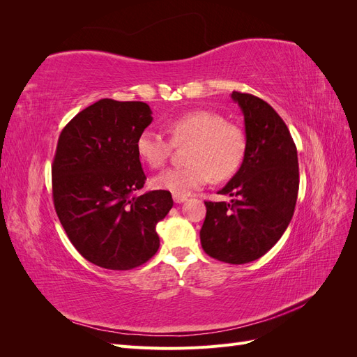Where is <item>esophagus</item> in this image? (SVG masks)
Returning <instances> with one entry per match:
<instances>
[{"label":"esophagus","instance_id":"esophagus-1","mask_svg":"<svg viewBox=\"0 0 357 357\" xmlns=\"http://www.w3.org/2000/svg\"><path fill=\"white\" fill-rule=\"evenodd\" d=\"M172 199H174L176 204H183L185 201H188L186 195H172Z\"/></svg>","mask_w":357,"mask_h":357}]
</instances>
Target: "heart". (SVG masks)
Instances as JSON below:
<instances>
[{
	"mask_svg": "<svg viewBox=\"0 0 357 357\" xmlns=\"http://www.w3.org/2000/svg\"><path fill=\"white\" fill-rule=\"evenodd\" d=\"M172 142L152 129L137 138V153L150 168H160L171 156L172 146L189 144L186 160L190 165L171 168L153 178V186L174 195H189L210 183L232 177L240 168L245 153V138L241 129L225 122L208 110H193L165 123Z\"/></svg>",
	"mask_w": 357,
	"mask_h": 357,
	"instance_id": "1",
	"label": "heart"
}]
</instances>
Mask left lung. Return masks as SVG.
Here are the masks:
<instances>
[{
	"instance_id": "obj_1",
	"label": "left lung",
	"mask_w": 357,
	"mask_h": 357,
	"mask_svg": "<svg viewBox=\"0 0 357 357\" xmlns=\"http://www.w3.org/2000/svg\"><path fill=\"white\" fill-rule=\"evenodd\" d=\"M245 126L240 169L220 195L231 202H205L201 245L218 261L241 265L264 256L284 234L295 211L299 169L296 146L283 119L250 93L232 92Z\"/></svg>"
}]
</instances>
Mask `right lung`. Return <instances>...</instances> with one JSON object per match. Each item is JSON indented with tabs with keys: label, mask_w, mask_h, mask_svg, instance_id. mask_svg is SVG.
Wrapping results in <instances>:
<instances>
[{
	"label": "right lung",
	"mask_w": 357,
	"mask_h": 357,
	"mask_svg": "<svg viewBox=\"0 0 357 357\" xmlns=\"http://www.w3.org/2000/svg\"><path fill=\"white\" fill-rule=\"evenodd\" d=\"M142 101L104 98L62 129L52 165L53 204L77 252L93 265L126 271L159 248L156 225L172 207L168 190L143 189L137 138L152 123Z\"/></svg>",
	"instance_id": "1"
}]
</instances>
